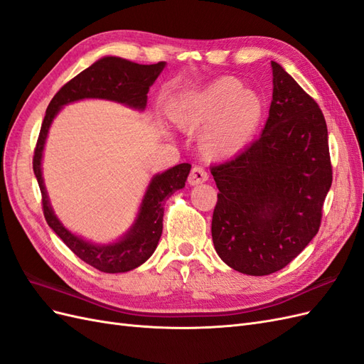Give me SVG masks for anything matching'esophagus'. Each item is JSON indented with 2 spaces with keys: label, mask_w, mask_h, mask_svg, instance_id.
<instances>
[{
  "label": "esophagus",
  "mask_w": 364,
  "mask_h": 364,
  "mask_svg": "<svg viewBox=\"0 0 364 364\" xmlns=\"http://www.w3.org/2000/svg\"><path fill=\"white\" fill-rule=\"evenodd\" d=\"M208 181V173L202 167H193L190 176H188V183L190 185H199L202 182Z\"/></svg>",
  "instance_id": "34e87169"
}]
</instances>
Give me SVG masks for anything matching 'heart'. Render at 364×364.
I'll return each instance as SVG.
<instances>
[{
  "label": "heart",
  "mask_w": 364,
  "mask_h": 364,
  "mask_svg": "<svg viewBox=\"0 0 364 364\" xmlns=\"http://www.w3.org/2000/svg\"><path fill=\"white\" fill-rule=\"evenodd\" d=\"M259 94L245 90L234 77H222L202 90L181 94L168 105L170 118L183 129L207 126L200 136L202 151L223 158L245 149L264 118Z\"/></svg>",
  "instance_id": "heart-1"
}]
</instances>
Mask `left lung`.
I'll list each match as a JSON object with an SVG mask.
<instances>
[{"label":"left lung","mask_w":364,"mask_h":364,"mask_svg":"<svg viewBox=\"0 0 364 364\" xmlns=\"http://www.w3.org/2000/svg\"><path fill=\"white\" fill-rule=\"evenodd\" d=\"M261 136L228 162L213 165L215 252L252 277L284 269L308 246L331 188L328 129L321 107L279 63Z\"/></svg>","instance_id":"1"}]
</instances>
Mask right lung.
<instances>
[{
  "label": "right lung",
  "mask_w": 364,
  "mask_h": 364,
  "mask_svg": "<svg viewBox=\"0 0 364 364\" xmlns=\"http://www.w3.org/2000/svg\"><path fill=\"white\" fill-rule=\"evenodd\" d=\"M165 62L139 65L115 56H106L77 74L50 102L46 118L42 121L39 138L33 156V171L42 194V209L48 226L67 245L77 257L90 266L105 273H123L139 267L155 252L162 234L164 203L168 197L185 186L191 165L179 164L161 174H156L149 183V188L141 202L135 223L117 243L95 245L82 237L71 234L54 214L42 178V153L48 129L60 109L83 98H105L129 107L144 111L147 92L162 73Z\"/></svg>",
  "instance_id": "right-lung-1"
}]
</instances>
